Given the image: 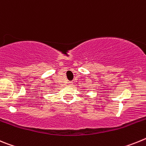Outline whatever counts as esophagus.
<instances>
[{
  "instance_id": "1",
  "label": "esophagus",
  "mask_w": 146,
  "mask_h": 146,
  "mask_svg": "<svg viewBox=\"0 0 146 146\" xmlns=\"http://www.w3.org/2000/svg\"><path fill=\"white\" fill-rule=\"evenodd\" d=\"M72 84H73V83H72V81H70V82H68V85H69V86H72Z\"/></svg>"
}]
</instances>
